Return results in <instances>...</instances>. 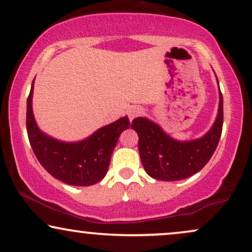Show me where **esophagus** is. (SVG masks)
<instances>
[{"label": "esophagus", "mask_w": 252, "mask_h": 252, "mask_svg": "<svg viewBox=\"0 0 252 252\" xmlns=\"http://www.w3.org/2000/svg\"><path fill=\"white\" fill-rule=\"evenodd\" d=\"M142 114H143V108H141V107H131V108H129V110H128V116H129L130 121L136 119V117L141 116Z\"/></svg>", "instance_id": "esophagus-1"}]
</instances>
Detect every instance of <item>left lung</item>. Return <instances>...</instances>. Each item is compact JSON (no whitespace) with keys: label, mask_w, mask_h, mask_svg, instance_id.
Listing matches in <instances>:
<instances>
[{"label":"left lung","mask_w":252,"mask_h":252,"mask_svg":"<svg viewBox=\"0 0 252 252\" xmlns=\"http://www.w3.org/2000/svg\"><path fill=\"white\" fill-rule=\"evenodd\" d=\"M222 126L223 97L220 92L219 114L214 126L200 139L177 142L160 126L143 117L133 120L131 128L138 135L139 155L146 173L158 180L177 181L193 176L208 163L218 148Z\"/></svg>","instance_id":"left-lung-1"}]
</instances>
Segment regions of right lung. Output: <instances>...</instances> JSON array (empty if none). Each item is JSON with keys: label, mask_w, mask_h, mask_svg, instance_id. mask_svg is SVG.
I'll return each mask as SVG.
<instances>
[{"label": "right lung", "mask_w": 252, "mask_h": 252, "mask_svg": "<svg viewBox=\"0 0 252 252\" xmlns=\"http://www.w3.org/2000/svg\"><path fill=\"white\" fill-rule=\"evenodd\" d=\"M32 89L33 84L27 101V131L33 154L41 166L51 176L73 186H91L102 180L120 135L129 128L128 117L98 129L85 141L59 142L38 129L31 106Z\"/></svg>", "instance_id": "1"}]
</instances>
